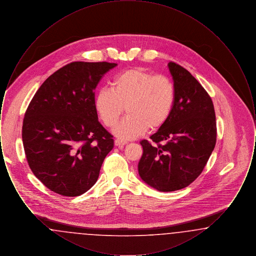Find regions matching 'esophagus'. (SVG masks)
Returning <instances> with one entry per match:
<instances>
[{"instance_id": "34e87169", "label": "esophagus", "mask_w": 256, "mask_h": 256, "mask_svg": "<svg viewBox=\"0 0 256 256\" xmlns=\"http://www.w3.org/2000/svg\"><path fill=\"white\" fill-rule=\"evenodd\" d=\"M114 144H115V146H116L122 148V146H124L126 143V142H122V141L119 140V139H115V141H114Z\"/></svg>"}]
</instances>
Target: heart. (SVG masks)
Returning a JSON list of instances; mask_svg holds the SVG:
<instances>
[{
    "instance_id": "obj_1",
    "label": "heart",
    "mask_w": 256,
    "mask_h": 256,
    "mask_svg": "<svg viewBox=\"0 0 256 256\" xmlns=\"http://www.w3.org/2000/svg\"><path fill=\"white\" fill-rule=\"evenodd\" d=\"M174 104L176 87L170 78L140 68L116 74L111 88H102L94 102L100 121L108 128L117 124L126 108L128 116L113 130L122 141L138 138L148 128L154 132L163 126Z\"/></svg>"
}]
</instances>
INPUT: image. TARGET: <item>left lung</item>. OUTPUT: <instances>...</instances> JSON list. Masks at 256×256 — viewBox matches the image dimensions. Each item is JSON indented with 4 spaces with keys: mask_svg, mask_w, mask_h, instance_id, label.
Masks as SVG:
<instances>
[{
    "mask_svg": "<svg viewBox=\"0 0 256 256\" xmlns=\"http://www.w3.org/2000/svg\"><path fill=\"white\" fill-rule=\"evenodd\" d=\"M176 87V104L167 122L140 142L143 156L138 172L144 182L160 192L182 189L206 165L216 144V116L211 98L180 65L169 62Z\"/></svg>",
    "mask_w": 256,
    "mask_h": 256,
    "instance_id": "obj_1",
    "label": "left lung"
}]
</instances>
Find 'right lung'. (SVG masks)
Instances as JSON below:
<instances>
[{"label":"right lung","instance_id":"obj_1","mask_svg":"<svg viewBox=\"0 0 256 256\" xmlns=\"http://www.w3.org/2000/svg\"><path fill=\"white\" fill-rule=\"evenodd\" d=\"M116 66L72 62L50 76L26 111L22 139L28 166L56 194L88 191L113 148L112 135L98 121L94 90Z\"/></svg>","mask_w":256,"mask_h":256}]
</instances>
